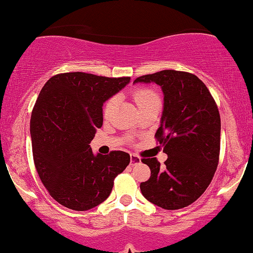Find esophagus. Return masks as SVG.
<instances>
[{
	"mask_svg": "<svg viewBox=\"0 0 253 253\" xmlns=\"http://www.w3.org/2000/svg\"><path fill=\"white\" fill-rule=\"evenodd\" d=\"M141 162V159L135 154H130V166H135Z\"/></svg>",
	"mask_w": 253,
	"mask_h": 253,
	"instance_id": "1",
	"label": "esophagus"
}]
</instances>
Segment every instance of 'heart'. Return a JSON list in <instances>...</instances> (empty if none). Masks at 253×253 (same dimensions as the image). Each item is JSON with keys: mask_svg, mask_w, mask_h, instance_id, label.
Masks as SVG:
<instances>
[{"mask_svg": "<svg viewBox=\"0 0 253 253\" xmlns=\"http://www.w3.org/2000/svg\"><path fill=\"white\" fill-rule=\"evenodd\" d=\"M133 98L135 104L139 106V108H141L146 105L152 104V103H160L159 95L155 93L154 91L149 88H141V89H136L135 92L133 93ZM117 105V98L113 97L111 99H108L107 103L105 104L104 107V116L108 117L111 116V113L113 112L114 108H116Z\"/></svg>", "mask_w": 253, "mask_h": 253, "instance_id": "b5f03b06", "label": "heart"}]
</instances>
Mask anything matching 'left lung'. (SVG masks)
I'll return each mask as SVG.
<instances>
[{
  "mask_svg": "<svg viewBox=\"0 0 253 253\" xmlns=\"http://www.w3.org/2000/svg\"><path fill=\"white\" fill-rule=\"evenodd\" d=\"M136 83L161 86L164 111L155 137L168 155L165 167L156 158L142 159L150 177L140 189L146 200L164 209L188 207L209 187L218 165V108L204 83L191 73L164 70L139 77Z\"/></svg>",
  "mask_w": 253,
  "mask_h": 253,
  "instance_id": "left-lung-1",
  "label": "left lung"
}]
</instances>
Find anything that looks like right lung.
Segmentation results:
<instances>
[{"instance_id": "right-lung-1", "label": "right lung", "mask_w": 253, "mask_h": 253, "mask_svg": "<svg viewBox=\"0 0 253 253\" xmlns=\"http://www.w3.org/2000/svg\"><path fill=\"white\" fill-rule=\"evenodd\" d=\"M129 81L70 72L53 76L41 89L30 120L34 161L42 183L62 206L76 211L99 206L129 165L128 153L93 154L89 146L103 126L104 103Z\"/></svg>"}]
</instances>
